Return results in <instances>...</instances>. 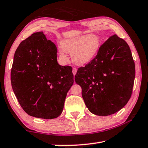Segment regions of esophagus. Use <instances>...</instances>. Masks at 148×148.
Here are the masks:
<instances>
[{"label":"esophagus","mask_w":148,"mask_h":148,"mask_svg":"<svg viewBox=\"0 0 148 148\" xmlns=\"http://www.w3.org/2000/svg\"><path fill=\"white\" fill-rule=\"evenodd\" d=\"M77 72V69L76 68H73V69H72V73H73L74 75H76Z\"/></svg>","instance_id":"esophagus-1"}]
</instances>
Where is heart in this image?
<instances>
[{"label": "heart", "mask_w": 148, "mask_h": 148, "mask_svg": "<svg viewBox=\"0 0 148 148\" xmlns=\"http://www.w3.org/2000/svg\"><path fill=\"white\" fill-rule=\"evenodd\" d=\"M100 47L101 41L98 36L86 34L62 40L58 55L61 61H66L68 60L66 53L71 54L72 62L82 66L89 63L95 59Z\"/></svg>", "instance_id": "obj_1"}]
</instances>
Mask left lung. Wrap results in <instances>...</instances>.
I'll list each match as a JSON object with an SVG mask.
<instances>
[{
  "instance_id": "8db88e82",
  "label": "left lung",
  "mask_w": 148,
  "mask_h": 148,
  "mask_svg": "<svg viewBox=\"0 0 148 148\" xmlns=\"http://www.w3.org/2000/svg\"><path fill=\"white\" fill-rule=\"evenodd\" d=\"M135 65L129 45L114 34L100 47L91 62L80 67L75 81L90 112L106 116L123 108L131 97Z\"/></svg>"
}]
</instances>
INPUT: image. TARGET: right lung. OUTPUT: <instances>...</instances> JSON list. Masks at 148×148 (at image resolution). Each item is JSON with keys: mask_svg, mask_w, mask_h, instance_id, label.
<instances>
[{"mask_svg": "<svg viewBox=\"0 0 148 148\" xmlns=\"http://www.w3.org/2000/svg\"><path fill=\"white\" fill-rule=\"evenodd\" d=\"M57 49L43 32L22 41L14 57L11 71L12 89L29 116L56 118L63 110L66 94L74 84L72 67L61 66Z\"/></svg>", "mask_w": 148, "mask_h": 148, "instance_id": "right-lung-1", "label": "right lung"}]
</instances>
